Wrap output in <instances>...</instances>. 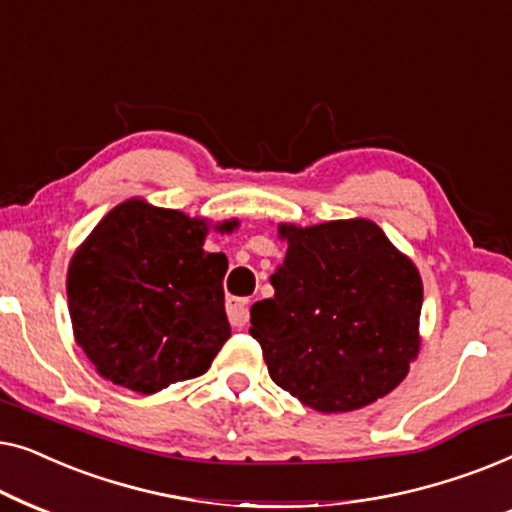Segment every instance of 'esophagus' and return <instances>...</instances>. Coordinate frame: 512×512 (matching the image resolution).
<instances>
[{
  "label": "esophagus",
  "instance_id": "1",
  "mask_svg": "<svg viewBox=\"0 0 512 512\" xmlns=\"http://www.w3.org/2000/svg\"><path fill=\"white\" fill-rule=\"evenodd\" d=\"M226 312H228L230 324H233L235 328H242L249 321V300L247 298H228Z\"/></svg>",
  "mask_w": 512,
  "mask_h": 512
}]
</instances>
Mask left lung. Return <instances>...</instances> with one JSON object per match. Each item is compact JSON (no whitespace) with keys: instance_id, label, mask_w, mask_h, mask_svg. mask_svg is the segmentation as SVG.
I'll return each instance as SVG.
<instances>
[{"instance_id":"8db88e82","label":"left lung","mask_w":512,"mask_h":512,"mask_svg":"<svg viewBox=\"0 0 512 512\" xmlns=\"http://www.w3.org/2000/svg\"><path fill=\"white\" fill-rule=\"evenodd\" d=\"M277 230L289 249L249 328L272 382L326 415L387 396L419 352L415 263L368 219Z\"/></svg>"}]
</instances>
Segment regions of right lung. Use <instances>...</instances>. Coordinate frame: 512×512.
Listing matches in <instances>:
<instances>
[{"instance_id":"obj_1","label":"right lung","mask_w":512,"mask_h":512,"mask_svg":"<svg viewBox=\"0 0 512 512\" xmlns=\"http://www.w3.org/2000/svg\"><path fill=\"white\" fill-rule=\"evenodd\" d=\"M207 233L205 219L132 198L76 249L67 272L69 317L76 345L104 380L156 394L212 366L230 338L228 261L202 249Z\"/></svg>"}]
</instances>
